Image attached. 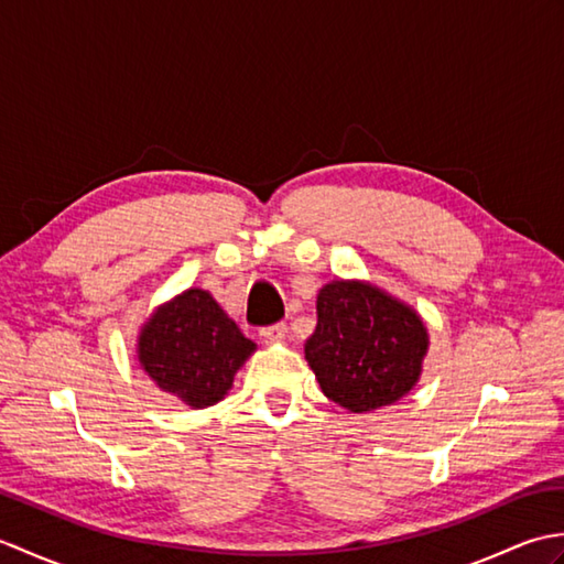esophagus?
Masks as SVG:
<instances>
[{
  "mask_svg": "<svg viewBox=\"0 0 564 564\" xmlns=\"http://www.w3.org/2000/svg\"><path fill=\"white\" fill-rule=\"evenodd\" d=\"M285 332H289V327H285V322H279V325H271V327H263L259 332V337L263 344H279L285 339Z\"/></svg>",
  "mask_w": 564,
  "mask_h": 564,
  "instance_id": "obj_1",
  "label": "esophagus"
}]
</instances>
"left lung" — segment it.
<instances>
[{
    "mask_svg": "<svg viewBox=\"0 0 564 564\" xmlns=\"http://www.w3.org/2000/svg\"><path fill=\"white\" fill-rule=\"evenodd\" d=\"M429 349L422 317L364 281H332L317 295L305 358L322 392L349 412L394 404L410 392Z\"/></svg>",
    "mask_w": 564,
    "mask_h": 564,
    "instance_id": "obj_1",
    "label": "left lung"
}]
</instances>
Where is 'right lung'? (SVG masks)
<instances>
[{"mask_svg":"<svg viewBox=\"0 0 564 564\" xmlns=\"http://www.w3.org/2000/svg\"><path fill=\"white\" fill-rule=\"evenodd\" d=\"M254 349L257 344L200 289L160 305L138 337L142 370L194 410L220 402Z\"/></svg>","mask_w":564,"mask_h":564,"instance_id":"1","label":"right lung"}]
</instances>
